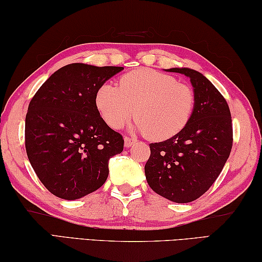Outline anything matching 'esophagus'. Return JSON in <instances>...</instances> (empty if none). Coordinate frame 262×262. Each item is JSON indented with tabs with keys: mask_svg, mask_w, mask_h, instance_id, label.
<instances>
[{
	"mask_svg": "<svg viewBox=\"0 0 262 262\" xmlns=\"http://www.w3.org/2000/svg\"><path fill=\"white\" fill-rule=\"evenodd\" d=\"M133 143H135V140L134 139H130V137L125 136V147L126 148L132 147Z\"/></svg>",
	"mask_w": 262,
	"mask_h": 262,
	"instance_id": "1",
	"label": "esophagus"
}]
</instances>
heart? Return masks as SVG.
Here are the masks:
<instances>
[{
  "label": "heart",
  "instance_id": "heart-1",
  "mask_svg": "<svg viewBox=\"0 0 262 262\" xmlns=\"http://www.w3.org/2000/svg\"><path fill=\"white\" fill-rule=\"evenodd\" d=\"M118 85L104 83L95 96L97 111L114 129L123 127L135 111V129L163 141L178 134L192 117L194 91L170 75L141 68L121 76Z\"/></svg>",
  "mask_w": 262,
  "mask_h": 262
}]
</instances>
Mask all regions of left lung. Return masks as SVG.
Masks as SVG:
<instances>
[{
  "mask_svg": "<svg viewBox=\"0 0 262 262\" xmlns=\"http://www.w3.org/2000/svg\"><path fill=\"white\" fill-rule=\"evenodd\" d=\"M167 72L189 77L194 111L178 134L149 144L144 172L154 192L170 201L187 203L210 188L227 163L233 141L231 113L224 97L201 73L189 68Z\"/></svg>",
  "mask_w": 262,
  "mask_h": 262,
  "instance_id": "obj_1",
  "label": "left lung"
}]
</instances>
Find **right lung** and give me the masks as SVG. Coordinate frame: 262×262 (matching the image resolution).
Returning a JSON list of instances; mask_svg holds the SVG:
<instances>
[{
    "label": "right lung",
    "instance_id": "add662e5",
    "mask_svg": "<svg viewBox=\"0 0 262 262\" xmlns=\"http://www.w3.org/2000/svg\"><path fill=\"white\" fill-rule=\"evenodd\" d=\"M122 67L72 63L56 70L31 99L25 148L42 185L55 196L76 200L104 185L108 161L122 152V135L96 108L100 85Z\"/></svg>",
    "mask_w": 262,
    "mask_h": 262
}]
</instances>
